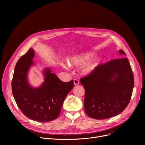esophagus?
Segmentation results:
<instances>
[{"label":"esophagus","mask_w":145,"mask_h":145,"mask_svg":"<svg viewBox=\"0 0 145 145\" xmlns=\"http://www.w3.org/2000/svg\"><path fill=\"white\" fill-rule=\"evenodd\" d=\"M73 83H74V85H78L79 84V80H77V79H74L73 80Z\"/></svg>","instance_id":"1"}]
</instances>
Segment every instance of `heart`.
Instances as JSON below:
<instances>
[{"label":"heart","mask_w":145,"mask_h":145,"mask_svg":"<svg viewBox=\"0 0 145 145\" xmlns=\"http://www.w3.org/2000/svg\"><path fill=\"white\" fill-rule=\"evenodd\" d=\"M95 54L92 52H86L74 55L67 59V63L70 66H80L85 65L82 69V73L85 75L92 73L101 63V59L96 57L92 60Z\"/></svg>","instance_id":"b5f03b06"}]
</instances>
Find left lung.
I'll use <instances>...</instances> for the list:
<instances>
[{
    "mask_svg": "<svg viewBox=\"0 0 145 145\" xmlns=\"http://www.w3.org/2000/svg\"><path fill=\"white\" fill-rule=\"evenodd\" d=\"M121 56L126 55L118 50ZM85 90L84 108L87 115L96 119H105L122 112L130 102L134 78L129 60L114 59L88 76L80 79Z\"/></svg>",
    "mask_w": 145,
    "mask_h": 145,
    "instance_id": "left-lung-1",
    "label": "left lung"
}]
</instances>
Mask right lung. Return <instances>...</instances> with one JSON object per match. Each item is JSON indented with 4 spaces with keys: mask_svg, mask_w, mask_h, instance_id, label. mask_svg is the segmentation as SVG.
I'll list each match as a JSON object with an SVG mask.
<instances>
[{
    "mask_svg": "<svg viewBox=\"0 0 145 145\" xmlns=\"http://www.w3.org/2000/svg\"><path fill=\"white\" fill-rule=\"evenodd\" d=\"M35 51L30 48L15 66L12 82V93L22 112L37 121H52L59 115L66 96L73 88V80L63 82L52 72L51 67L42 72L44 81L38 87L30 84L28 74L35 65Z\"/></svg>",
    "mask_w": 145,
    "mask_h": 145,
    "instance_id": "1",
    "label": "right lung"
}]
</instances>
